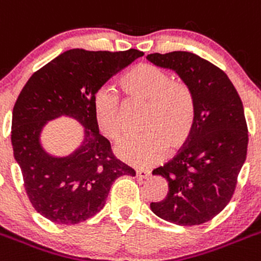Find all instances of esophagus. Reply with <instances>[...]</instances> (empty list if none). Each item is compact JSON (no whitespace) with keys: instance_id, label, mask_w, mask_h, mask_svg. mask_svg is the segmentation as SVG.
Segmentation results:
<instances>
[{"instance_id":"obj_1","label":"esophagus","mask_w":261,"mask_h":261,"mask_svg":"<svg viewBox=\"0 0 261 261\" xmlns=\"http://www.w3.org/2000/svg\"><path fill=\"white\" fill-rule=\"evenodd\" d=\"M136 176L139 179H148L150 176V172L148 170H136Z\"/></svg>"}]
</instances>
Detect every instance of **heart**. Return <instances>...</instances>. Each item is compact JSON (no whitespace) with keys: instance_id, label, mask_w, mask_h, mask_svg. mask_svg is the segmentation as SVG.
Returning <instances> with one entry per match:
<instances>
[{"instance_id":"heart-1","label":"heart","mask_w":261,"mask_h":261,"mask_svg":"<svg viewBox=\"0 0 261 261\" xmlns=\"http://www.w3.org/2000/svg\"><path fill=\"white\" fill-rule=\"evenodd\" d=\"M123 94L148 103L143 128L147 133L123 139L116 154L126 164L150 166L170 150L180 149L193 135L197 119L196 96L184 82L172 81L169 72L153 64L135 65L119 80ZM97 127L106 138L117 140L122 134L118 96L100 91L94 101Z\"/></svg>"}]
</instances>
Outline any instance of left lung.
<instances>
[{
    "label": "left lung",
    "instance_id": "obj_1",
    "mask_svg": "<svg viewBox=\"0 0 261 261\" xmlns=\"http://www.w3.org/2000/svg\"><path fill=\"white\" fill-rule=\"evenodd\" d=\"M147 59L174 70L196 96L193 135L176 155L153 170L169 182L166 198L150 210L176 225H198L224 210L234 193L247 154L245 111L228 75L188 51L149 54Z\"/></svg>",
    "mask_w": 261,
    "mask_h": 261
}]
</instances>
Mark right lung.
<instances>
[{
  "label": "right lung",
  "mask_w": 261,
  "mask_h": 261,
  "mask_svg": "<svg viewBox=\"0 0 261 261\" xmlns=\"http://www.w3.org/2000/svg\"><path fill=\"white\" fill-rule=\"evenodd\" d=\"M144 53L86 51L73 48L32 74L13 109L11 144L32 206L57 224H79L106 204L119 176H135L134 169L114 158L108 139L99 134L94 101L111 77ZM60 116L84 127L82 144L67 156L43 148V127Z\"/></svg>",
  "instance_id": "obj_1"
}]
</instances>
